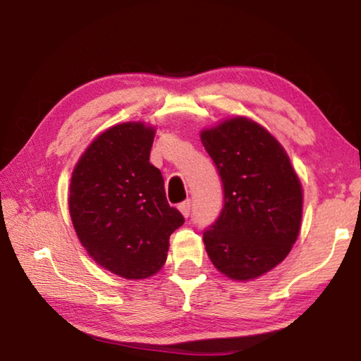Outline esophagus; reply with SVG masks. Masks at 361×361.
Wrapping results in <instances>:
<instances>
[{
  "mask_svg": "<svg viewBox=\"0 0 361 361\" xmlns=\"http://www.w3.org/2000/svg\"><path fill=\"white\" fill-rule=\"evenodd\" d=\"M178 210L183 213V216L188 218L189 213H191V200H185L178 205Z\"/></svg>",
  "mask_w": 361,
  "mask_h": 361,
  "instance_id": "esophagus-1",
  "label": "esophagus"
}]
</instances>
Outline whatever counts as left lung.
<instances>
[{
    "label": "left lung",
    "instance_id": "left-lung-1",
    "mask_svg": "<svg viewBox=\"0 0 361 361\" xmlns=\"http://www.w3.org/2000/svg\"><path fill=\"white\" fill-rule=\"evenodd\" d=\"M200 140L224 192L221 213L204 232L205 250L219 272L247 282L282 262L296 242L301 181L282 145L252 119L223 121Z\"/></svg>",
    "mask_w": 361,
    "mask_h": 361
}]
</instances>
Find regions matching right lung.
<instances>
[{
  "instance_id": "1",
  "label": "right lung",
  "mask_w": 361,
  "mask_h": 361,
  "mask_svg": "<svg viewBox=\"0 0 361 361\" xmlns=\"http://www.w3.org/2000/svg\"><path fill=\"white\" fill-rule=\"evenodd\" d=\"M152 140L154 129L143 122L114 126L89 145L71 175L78 239L97 264L129 280L161 271L170 234L185 223L149 164Z\"/></svg>"
}]
</instances>
